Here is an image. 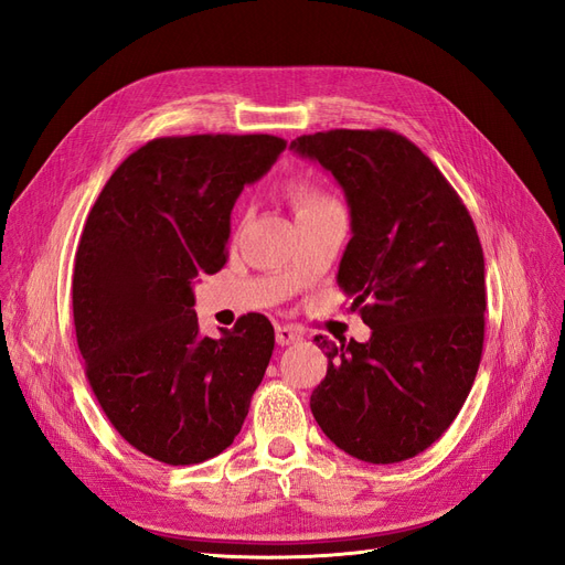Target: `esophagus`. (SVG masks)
I'll return each mask as SVG.
<instances>
[{"instance_id":"obj_1","label":"esophagus","mask_w":565,"mask_h":565,"mask_svg":"<svg viewBox=\"0 0 565 565\" xmlns=\"http://www.w3.org/2000/svg\"><path fill=\"white\" fill-rule=\"evenodd\" d=\"M302 340V333L296 329V326H277V342L281 348L286 344H296Z\"/></svg>"}]
</instances>
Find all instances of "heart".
I'll return each mask as SVG.
<instances>
[{"instance_id":"obj_1","label":"heart","mask_w":565,"mask_h":565,"mask_svg":"<svg viewBox=\"0 0 565 565\" xmlns=\"http://www.w3.org/2000/svg\"><path fill=\"white\" fill-rule=\"evenodd\" d=\"M288 194H290V202H294L298 213L312 211V209H319V206H326L333 202L329 194H323L315 183H309V180H302V178L294 180V183L288 185Z\"/></svg>"}]
</instances>
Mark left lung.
<instances>
[{
    "instance_id": "8db88e82",
    "label": "left lung",
    "mask_w": 565,
    "mask_h": 565,
    "mask_svg": "<svg viewBox=\"0 0 565 565\" xmlns=\"http://www.w3.org/2000/svg\"><path fill=\"white\" fill-rule=\"evenodd\" d=\"M348 196L352 239L338 284L369 342H331L309 408L352 458L392 465L429 448L458 417L483 352L486 279L475 221L431 159L387 129L300 136ZM319 340V338H317Z\"/></svg>"
}]
</instances>
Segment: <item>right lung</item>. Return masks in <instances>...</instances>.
Wrapping results in <instances>:
<instances>
[{
  "instance_id": "add662e5",
  "label": "right lung",
  "mask_w": 565,
  "mask_h": 565,
  "mask_svg": "<svg viewBox=\"0 0 565 565\" xmlns=\"http://www.w3.org/2000/svg\"><path fill=\"white\" fill-rule=\"evenodd\" d=\"M286 140L267 134L145 142L107 180L72 275L84 371L103 413L136 450L196 465L239 434L275 350L263 315L199 331L192 284L227 263L230 213Z\"/></svg>"
}]
</instances>
